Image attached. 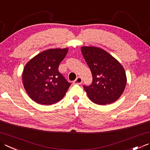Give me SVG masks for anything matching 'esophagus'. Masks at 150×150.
I'll use <instances>...</instances> for the list:
<instances>
[{
  "mask_svg": "<svg viewBox=\"0 0 150 150\" xmlns=\"http://www.w3.org/2000/svg\"><path fill=\"white\" fill-rule=\"evenodd\" d=\"M82 83H83V79H82V78L81 77H77L74 81H73V84H80Z\"/></svg>",
  "mask_w": 150,
  "mask_h": 150,
  "instance_id": "obj_1",
  "label": "esophagus"
}]
</instances>
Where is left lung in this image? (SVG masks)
Listing matches in <instances>:
<instances>
[{
  "label": "left lung",
  "mask_w": 150,
  "mask_h": 150,
  "mask_svg": "<svg viewBox=\"0 0 150 150\" xmlns=\"http://www.w3.org/2000/svg\"><path fill=\"white\" fill-rule=\"evenodd\" d=\"M81 52L93 77L91 85L84 86L89 99L100 105L110 104L118 100L127 84L124 67L103 49L83 46Z\"/></svg>",
  "instance_id": "8db88e82"
}]
</instances>
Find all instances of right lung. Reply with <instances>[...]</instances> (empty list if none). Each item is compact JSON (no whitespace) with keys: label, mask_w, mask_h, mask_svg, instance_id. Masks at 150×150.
<instances>
[{"label":"right lung","mask_w":150,"mask_h":150,"mask_svg":"<svg viewBox=\"0 0 150 150\" xmlns=\"http://www.w3.org/2000/svg\"><path fill=\"white\" fill-rule=\"evenodd\" d=\"M68 49H50L29 60L23 69L22 78L28 96L40 105H51L61 100L71 83L58 71V66Z\"/></svg>","instance_id":"1"}]
</instances>
